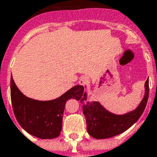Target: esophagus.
Masks as SVG:
<instances>
[{
	"label": "esophagus",
	"instance_id": "obj_1",
	"mask_svg": "<svg viewBox=\"0 0 157 157\" xmlns=\"http://www.w3.org/2000/svg\"><path fill=\"white\" fill-rule=\"evenodd\" d=\"M89 82H90V79L87 76H82L79 80V84L82 86H86L89 84Z\"/></svg>",
	"mask_w": 157,
	"mask_h": 157
}]
</instances>
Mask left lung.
Listing matches in <instances>:
<instances>
[{
    "label": "left lung",
    "instance_id": "1",
    "mask_svg": "<svg viewBox=\"0 0 157 157\" xmlns=\"http://www.w3.org/2000/svg\"><path fill=\"white\" fill-rule=\"evenodd\" d=\"M145 94L138 108L124 115H116L107 111L98 102L86 101L84 94L80 101L86 119L87 132L96 139L111 138L121 134L137 122L145 109L149 97V79L145 82Z\"/></svg>",
    "mask_w": 157,
    "mask_h": 157
}]
</instances>
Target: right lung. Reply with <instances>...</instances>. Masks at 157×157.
Segmentation results:
<instances>
[{"instance_id": "add662e5", "label": "right lung", "mask_w": 157, "mask_h": 157, "mask_svg": "<svg viewBox=\"0 0 157 157\" xmlns=\"http://www.w3.org/2000/svg\"><path fill=\"white\" fill-rule=\"evenodd\" d=\"M83 92L82 86H75L58 98L42 102L23 95L11 79V99L16 118L22 128L40 139L58 137L67 100H80L84 96Z\"/></svg>"}]
</instances>
